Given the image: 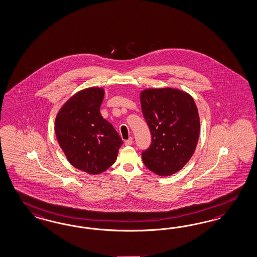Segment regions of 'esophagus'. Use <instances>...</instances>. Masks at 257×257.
I'll use <instances>...</instances> for the list:
<instances>
[{
	"instance_id": "1",
	"label": "esophagus",
	"mask_w": 257,
	"mask_h": 257,
	"mask_svg": "<svg viewBox=\"0 0 257 257\" xmlns=\"http://www.w3.org/2000/svg\"><path fill=\"white\" fill-rule=\"evenodd\" d=\"M132 143H133V138H129L128 140H126V141H125V145H127V146L131 145Z\"/></svg>"
}]
</instances>
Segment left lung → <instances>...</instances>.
Returning <instances> with one entry per match:
<instances>
[{"mask_svg":"<svg viewBox=\"0 0 257 257\" xmlns=\"http://www.w3.org/2000/svg\"><path fill=\"white\" fill-rule=\"evenodd\" d=\"M152 143L142 152L144 165L159 176H171L192 158L200 122L194 98L174 88L146 89L141 94Z\"/></svg>","mask_w":257,"mask_h":257,"instance_id":"8db88e82","label":"left lung"}]
</instances>
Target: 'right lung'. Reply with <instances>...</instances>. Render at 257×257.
Wrapping results in <instances>:
<instances>
[{
    "label": "right lung",
    "instance_id": "obj_1",
    "mask_svg": "<svg viewBox=\"0 0 257 257\" xmlns=\"http://www.w3.org/2000/svg\"><path fill=\"white\" fill-rule=\"evenodd\" d=\"M103 97L102 88L81 90L61 108L55 121L57 140L67 160L90 175L113 165L123 144L113 125L100 115Z\"/></svg>",
    "mask_w": 257,
    "mask_h": 257
}]
</instances>
